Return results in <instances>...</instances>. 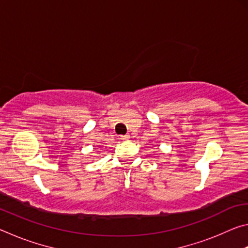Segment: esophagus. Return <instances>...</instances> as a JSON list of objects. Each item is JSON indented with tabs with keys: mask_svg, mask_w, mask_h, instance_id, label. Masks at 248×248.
<instances>
[{
	"mask_svg": "<svg viewBox=\"0 0 248 248\" xmlns=\"http://www.w3.org/2000/svg\"><path fill=\"white\" fill-rule=\"evenodd\" d=\"M119 139L120 140H129L130 139V136H129V134H124V136H120Z\"/></svg>",
	"mask_w": 248,
	"mask_h": 248,
	"instance_id": "esophagus-1",
	"label": "esophagus"
}]
</instances>
